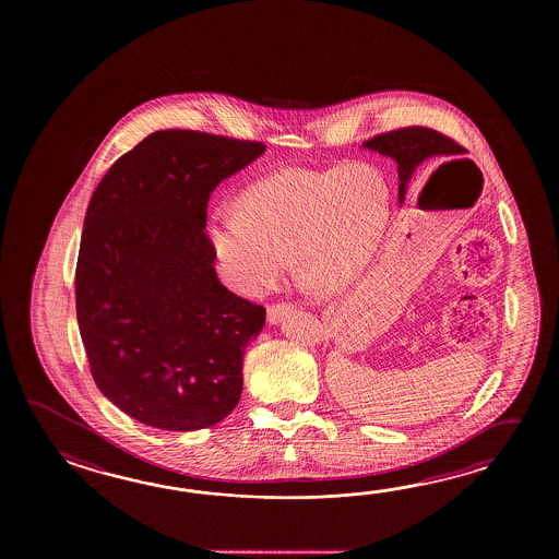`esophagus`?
<instances>
[{
  "instance_id": "esophagus-1",
  "label": "esophagus",
  "mask_w": 559,
  "mask_h": 559,
  "mask_svg": "<svg viewBox=\"0 0 559 559\" xmlns=\"http://www.w3.org/2000/svg\"><path fill=\"white\" fill-rule=\"evenodd\" d=\"M289 311H294V304H289V301L272 304V306L267 308V321H270V323H280Z\"/></svg>"
}]
</instances>
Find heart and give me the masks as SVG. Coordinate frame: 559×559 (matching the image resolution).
I'll return each instance as SVG.
<instances>
[{"instance_id":"1","label":"heart","mask_w":559,"mask_h":559,"mask_svg":"<svg viewBox=\"0 0 559 559\" xmlns=\"http://www.w3.org/2000/svg\"><path fill=\"white\" fill-rule=\"evenodd\" d=\"M390 217L392 191L373 167L285 169L250 186L239 207H214L205 234L239 294L272 289L297 255L301 284L332 296L368 270Z\"/></svg>"}]
</instances>
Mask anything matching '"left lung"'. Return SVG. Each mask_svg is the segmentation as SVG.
<instances>
[{
  "label": "left lung",
  "mask_w": 559,
  "mask_h": 559,
  "mask_svg": "<svg viewBox=\"0 0 559 559\" xmlns=\"http://www.w3.org/2000/svg\"><path fill=\"white\" fill-rule=\"evenodd\" d=\"M364 147L381 155H388L397 164L400 203L404 202L407 183L416 174L417 167L421 166L424 162H428L429 157L464 152V147L460 143L453 142L452 138L443 135L440 131L431 130V128H419V126L373 135L371 140L364 143Z\"/></svg>",
  "instance_id": "8db88e82"
}]
</instances>
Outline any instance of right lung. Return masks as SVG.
Segmentation results:
<instances>
[{
    "mask_svg": "<svg viewBox=\"0 0 559 559\" xmlns=\"http://www.w3.org/2000/svg\"><path fill=\"white\" fill-rule=\"evenodd\" d=\"M265 145L205 131L150 133L95 188L75 309L95 385L152 428H210L234 412L265 308L219 284L205 234L212 191Z\"/></svg>",
    "mask_w": 559,
    "mask_h": 559,
    "instance_id": "obj_1",
    "label": "right lung"
}]
</instances>
